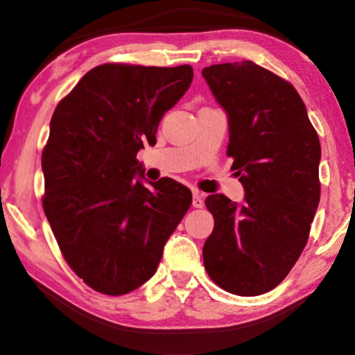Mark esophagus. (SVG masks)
<instances>
[{
  "mask_svg": "<svg viewBox=\"0 0 355 355\" xmlns=\"http://www.w3.org/2000/svg\"><path fill=\"white\" fill-rule=\"evenodd\" d=\"M203 198H205V196H203L202 192L196 191L193 192V198H192V205L196 208H202L203 207Z\"/></svg>",
  "mask_w": 355,
  "mask_h": 355,
  "instance_id": "esophagus-1",
  "label": "esophagus"
}]
</instances>
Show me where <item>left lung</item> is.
<instances>
[{"label": "left lung", "instance_id": "left-lung-1", "mask_svg": "<svg viewBox=\"0 0 355 355\" xmlns=\"http://www.w3.org/2000/svg\"><path fill=\"white\" fill-rule=\"evenodd\" d=\"M227 114V157L244 186V203L205 198L215 227L203 265L221 289L260 295L276 288L307 244L320 202L317 130L297 90L252 61L203 67Z\"/></svg>", "mask_w": 355, "mask_h": 355}]
</instances>
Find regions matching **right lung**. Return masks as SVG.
I'll list each match as a JSON object with an SVG mask.
<instances>
[{"label": "right lung", "mask_w": 355, "mask_h": 355, "mask_svg": "<svg viewBox=\"0 0 355 355\" xmlns=\"http://www.w3.org/2000/svg\"><path fill=\"white\" fill-rule=\"evenodd\" d=\"M193 79L178 67L108 62L58 103L42 153L43 210L61 254L87 286L123 295L148 281L192 203L186 186L162 178L145 187L137 152Z\"/></svg>", "instance_id": "right-lung-1"}]
</instances>
